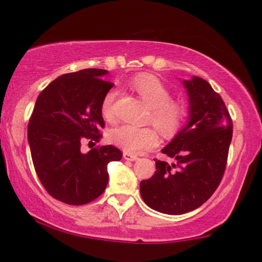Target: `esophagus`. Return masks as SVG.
<instances>
[{
  "mask_svg": "<svg viewBox=\"0 0 262 262\" xmlns=\"http://www.w3.org/2000/svg\"><path fill=\"white\" fill-rule=\"evenodd\" d=\"M123 158L126 159V161H130V162H134L139 159V157L135 156V155L129 154V152H123Z\"/></svg>",
  "mask_w": 262,
  "mask_h": 262,
  "instance_id": "esophagus-1",
  "label": "esophagus"
}]
</instances>
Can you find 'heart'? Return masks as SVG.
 <instances>
[{
    "mask_svg": "<svg viewBox=\"0 0 262 262\" xmlns=\"http://www.w3.org/2000/svg\"><path fill=\"white\" fill-rule=\"evenodd\" d=\"M133 86L150 111V119L157 128L164 133H171L180 126L185 117L184 106L171 101V94L167 88L151 75H140L133 81ZM117 91L111 90L101 101V113L106 120L115 118L114 103ZM108 140L126 152L139 154L151 149L158 142V135L152 128L121 125L113 128L108 134Z\"/></svg>",
    "mask_w": 262,
    "mask_h": 262,
    "instance_id": "1",
    "label": "heart"
}]
</instances>
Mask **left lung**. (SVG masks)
<instances>
[{
  "instance_id": "8db88e82",
  "label": "left lung",
  "mask_w": 262,
  "mask_h": 262,
  "mask_svg": "<svg viewBox=\"0 0 262 262\" xmlns=\"http://www.w3.org/2000/svg\"><path fill=\"white\" fill-rule=\"evenodd\" d=\"M188 97L187 123L162 149L168 164L157 161V171L142 180L140 192L151 209L180 215L202 206L223 177L232 139V121L221 96L205 79H181Z\"/></svg>"
}]
</instances>
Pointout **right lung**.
<instances>
[{
  "label": "right lung",
  "instance_id": "add662e5",
  "mask_svg": "<svg viewBox=\"0 0 262 262\" xmlns=\"http://www.w3.org/2000/svg\"><path fill=\"white\" fill-rule=\"evenodd\" d=\"M104 69L64 74L43 89L35 101L28 141L39 180L56 200L85 205L108 183L107 165L122 154L113 145L81 151L84 141H98L104 127L101 101L113 88Z\"/></svg>",
  "mask_w": 262,
  "mask_h": 262
}]
</instances>
